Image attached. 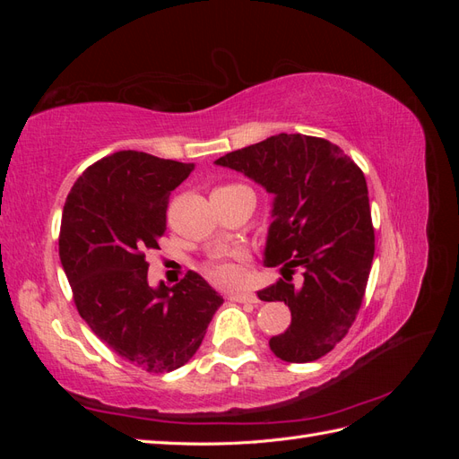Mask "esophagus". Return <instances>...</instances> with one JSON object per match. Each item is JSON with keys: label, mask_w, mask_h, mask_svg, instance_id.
<instances>
[{"label": "esophagus", "mask_w": 459, "mask_h": 459, "mask_svg": "<svg viewBox=\"0 0 459 459\" xmlns=\"http://www.w3.org/2000/svg\"><path fill=\"white\" fill-rule=\"evenodd\" d=\"M228 299L233 302H253V304L258 302V297L251 293V290H235V293L228 295Z\"/></svg>", "instance_id": "1"}]
</instances>
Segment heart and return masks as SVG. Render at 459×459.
<instances>
[{"label":"heart","mask_w":459,"mask_h":459,"mask_svg":"<svg viewBox=\"0 0 459 459\" xmlns=\"http://www.w3.org/2000/svg\"><path fill=\"white\" fill-rule=\"evenodd\" d=\"M204 273L218 285H235L241 280L239 264L233 262L231 258H216L212 262H208Z\"/></svg>","instance_id":"1"}]
</instances>
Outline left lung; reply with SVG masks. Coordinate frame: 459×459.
Listing matches in <instances>:
<instances>
[{
	"mask_svg": "<svg viewBox=\"0 0 459 459\" xmlns=\"http://www.w3.org/2000/svg\"><path fill=\"white\" fill-rule=\"evenodd\" d=\"M214 162L273 195L264 266H281L285 280L258 299L285 302L290 325L270 349L283 362H314L349 333L366 293L375 233L364 172L337 145L302 134H277ZM295 267L300 286L286 281Z\"/></svg>",
	"mask_w": 459,
	"mask_h": 459,
	"instance_id": "left-lung-1",
	"label": "left lung"
}]
</instances>
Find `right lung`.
<instances>
[{
    "mask_svg": "<svg viewBox=\"0 0 459 459\" xmlns=\"http://www.w3.org/2000/svg\"><path fill=\"white\" fill-rule=\"evenodd\" d=\"M193 162L118 151L76 179L63 208L59 256L76 308L110 351L151 373L182 368L224 302L197 272L151 287L170 193Z\"/></svg>",
    "mask_w": 459,
    "mask_h": 459,
    "instance_id": "1",
    "label": "right lung"
}]
</instances>
